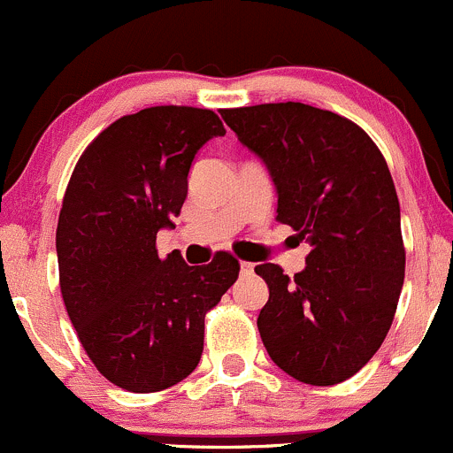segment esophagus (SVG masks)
Returning <instances> with one entry per match:
<instances>
[{"label": "esophagus", "instance_id": "obj_1", "mask_svg": "<svg viewBox=\"0 0 453 453\" xmlns=\"http://www.w3.org/2000/svg\"><path fill=\"white\" fill-rule=\"evenodd\" d=\"M240 270H242V274H244V276L252 274V270H255V264H248V261H242Z\"/></svg>", "mask_w": 453, "mask_h": 453}]
</instances>
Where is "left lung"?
Wrapping results in <instances>:
<instances>
[{
	"instance_id": "obj_1",
	"label": "left lung",
	"mask_w": 453,
	"mask_h": 453,
	"mask_svg": "<svg viewBox=\"0 0 453 453\" xmlns=\"http://www.w3.org/2000/svg\"><path fill=\"white\" fill-rule=\"evenodd\" d=\"M220 114L265 164L276 220L311 244L294 279L274 264L255 267L270 289L257 318L261 342L296 380H348L382 345L403 285L400 201L387 162L358 125L313 105Z\"/></svg>"
}]
</instances>
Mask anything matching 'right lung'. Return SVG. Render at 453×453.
<instances>
[{
    "mask_svg": "<svg viewBox=\"0 0 453 453\" xmlns=\"http://www.w3.org/2000/svg\"><path fill=\"white\" fill-rule=\"evenodd\" d=\"M211 110L157 105L101 131L77 162L56 231L66 313L95 367L116 387L153 393L196 369L205 313L235 283L240 264L218 252L188 265L159 259L203 144L225 135Z\"/></svg>",
    "mask_w": 453,
    "mask_h": 453,
    "instance_id": "1",
    "label": "right lung"
}]
</instances>
